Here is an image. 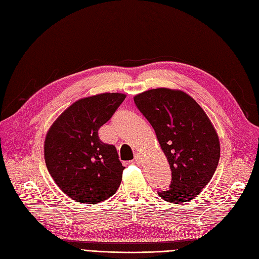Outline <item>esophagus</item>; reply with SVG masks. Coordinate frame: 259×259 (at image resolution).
Here are the masks:
<instances>
[{"instance_id": "1", "label": "esophagus", "mask_w": 259, "mask_h": 259, "mask_svg": "<svg viewBox=\"0 0 259 259\" xmlns=\"http://www.w3.org/2000/svg\"><path fill=\"white\" fill-rule=\"evenodd\" d=\"M134 161L136 162V163H142V161H143V156H142V154H136L135 155V158H134Z\"/></svg>"}]
</instances>
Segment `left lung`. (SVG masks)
Wrapping results in <instances>:
<instances>
[{
	"mask_svg": "<svg viewBox=\"0 0 259 259\" xmlns=\"http://www.w3.org/2000/svg\"><path fill=\"white\" fill-rule=\"evenodd\" d=\"M151 124L171 170L169 189L158 192L169 203L188 202L213 177L221 156L214 125L200 105L179 90H149L134 97Z\"/></svg>",
	"mask_w": 259,
	"mask_h": 259,
	"instance_id": "obj_1",
	"label": "left lung"
}]
</instances>
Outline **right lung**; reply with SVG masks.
Wrapping results in <instances>:
<instances>
[{
  "instance_id": "add662e5",
  "label": "right lung",
  "mask_w": 259,
  "mask_h": 259,
  "mask_svg": "<svg viewBox=\"0 0 259 259\" xmlns=\"http://www.w3.org/2000/svg\"><path fill=\"white\" fill-rule=\"evenodd\" d=\"M125 97L121 93H103L76 100L46 134V167L56 185L76 202L96 204L120 187L125 167L115 147L99 139L98 130Z\"/></svg>"
}]
</instances>
